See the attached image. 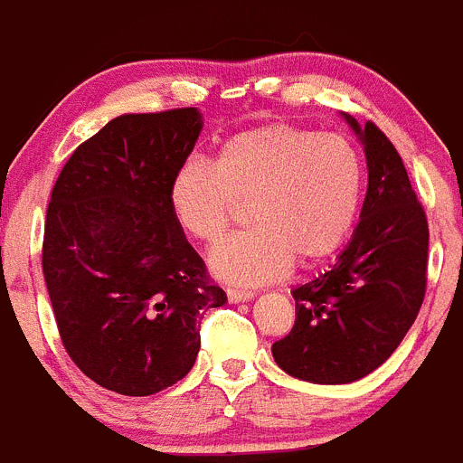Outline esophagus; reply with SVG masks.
<instances>
[{"instance_id": "esophagus-1", "label": "esophagus", "mask_w": 463, "mask_h": 463, "mask_svg": "<svg viewBox=\"0 0 463 463\" xmlns=\"http://www.w3.org/2000/svg\"><path fill=\"white\" fill-rule=\"evenodd\" d=\"M227 298L232 300V303H241V300L254 298V291L239 289V287H229V289H227Z\"/></svg>"}]
</instances>
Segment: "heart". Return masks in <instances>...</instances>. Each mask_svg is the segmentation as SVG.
Listing matches in <instances>:
<instances>
[{
    "instance_id": "heart-1",
    "label": "heart",
    "mask_w": 463,
    "mask_h": 463,
    "mask_svg": "<svg viewBox=\"0 0 463 463\" xmlns=\"http://www.w3.org/2000/svg\"><path fill=\"white\" fill-rule=\"evenodd\" d=\"M364 194V160L351 139L296 124L232 135L213 163L188 158L169 181L174 220L215 243L250 209L252 229L211 252L227 282L254 287L330 260L351 236Z\"/></svg>"
}]
</instances>
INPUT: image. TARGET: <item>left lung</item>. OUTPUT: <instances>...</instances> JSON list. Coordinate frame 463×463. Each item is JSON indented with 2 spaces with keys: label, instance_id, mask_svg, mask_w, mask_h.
Listing matches in <instances>:
<instances>
[{
  "label": "left lung",
  "instance_id": "1",
  "mask_svg": "<svg viewBox=\"0 0 463 463\" xmlns=\"http://www.w3.org/2000/svg\"><path fill=\"white\" fill-rule=\"evenodd\" d=\"M346 121L370 169L360 222L333 269L294 289V328L273 345L275 363L312 383H351L381 367L427 289L430 227L404 163L372 121Z\"/></svg>",
  "mask_w": 463,
  "mask_h": 463
}]
</instances>
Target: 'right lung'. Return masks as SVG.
Here are the masks:
<instances>
[{
	"label": "right lung",
	"instance_id": "1",
	"mask_svg": "<svg viewBox=\"0 0 463 463\" xmlns=\"http://www.w3.org/2000/svg\"><path fill=\"white\" fill-rule=\"evenodd\" d=\"M199 130L194 108L121 114L75 148L52 188L43 275L61 345L118 395L184 379L203 309L227 300L169 209Z\"/></svg>",
	"mask_w": 463,
	"mask_h": 463
}]
</instances>
